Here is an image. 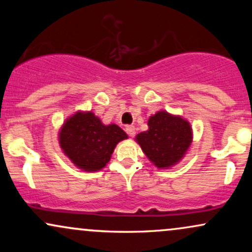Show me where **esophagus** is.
I'll return each instance as SVG.
<instances>
[{"label":"esophagus","mask_w":252,"mask_h":252,"mask_svg":"<svg viewBox=\"0 0 252 252\" xmlns=\"http://www.w3.org/2000/svg\"><path fill=\"white\" fill-rule=\"evenodd\" d=\"M126 134H128L130 137H132V136H135V132H136V129H135V126H128L126 128Z\"/></svg>","instance_id":"esophagus-1"}]
</instances>
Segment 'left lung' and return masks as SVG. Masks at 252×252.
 Here are the masks:
<instances>
[{
  "label": "left lung",
  "mask_w": 252,
  "mask_h": 252,
  "mask_svg": "<svg viewBox=\"0 0 252 252\" xmlns=\"http://www.w3.org/2000/svg\"><path fill=\"white\" fill-rule=\"evenodd\" d=\"M135 141L156 168L169 169L189 152L193 141L192 126L180 115L161 110L149 117L148 130L136 135Z\"/></svg>",
  "instance_id": "obj_1"
}]
</instances>
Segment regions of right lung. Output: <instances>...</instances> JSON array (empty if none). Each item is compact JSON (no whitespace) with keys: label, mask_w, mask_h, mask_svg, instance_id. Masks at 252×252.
I'll return each mask as SVG.
<instances>
[{"label":"right lung","mask_w":252,"mask_h":252,"mask_svg":"<svg viewBox=\"0 0 252 252\" xmlns=\"http://www.w3.org/2000/svg\"><path fill=\"white\" fill-rule=\"evenodd\" d=\"M128 135L117 124H104L92 111H76L63 121L58 134L63 155L84 172L103 169Z\"/></svg>","instance_id":"add662e5"}]
</instances>
